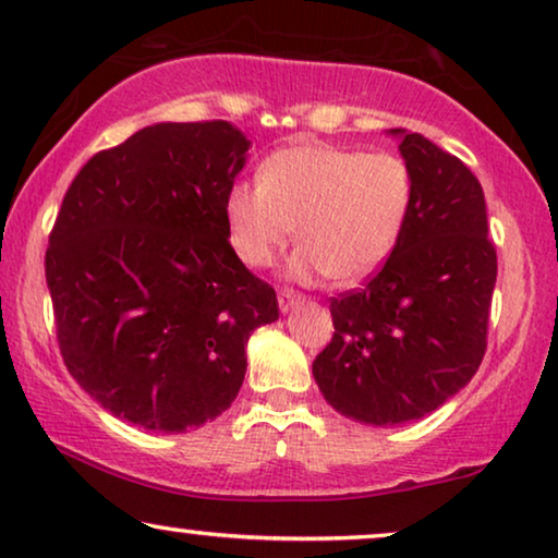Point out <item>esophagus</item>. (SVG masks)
I'll return each mask as SVG.
<instances>
[{
  "label": "esophagus",
  "instance_id": "esophagus-1",
  "mask_svg": "<svg viewBox=\"0 0 558 558\" xmlns=\"http://www.w3.org/2000/svg\"><path fill=\"white\" fill-rule=\"evenodd\" d=\"M295 303H301V295L293 293V290H280V293H278V305H280L282 313H288Z\"/></svg>",
  "mask_w": 558,
  "mask_h": 558
}]
</instances>
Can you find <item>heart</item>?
I'll return each mask as SVG.
<instances>
[{"label":"heart","mask_w":558,"mask_h":558,"mask_svg":"<svg viewBox=\"0 0 558 558\" xmlns=\"http://www.w3.org/2000/svg\"><path fill=\"white\" fill-rule=\"evenodd\" d=\"M414 204V179L397 154L331 144L280 148L260 182H238L225 197L227 238L250 268H268L293 238L288 278L356 286L389 260Z\"/></svg>","instance_id":"heart-1"}]
</instances>
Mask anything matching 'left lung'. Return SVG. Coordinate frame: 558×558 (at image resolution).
Returning <instances> with one entry per match:
<instances>
[{
    "label": "left lung",
    "mask_w": 558,
    "mask_h": 558,
    "mask_svg": "<svg viewBox=\"0 0 558 558\" xmlns=\"http://www.w3.org/2000/svg\"><path fill=\"white\" fill-rule=\"evenodd\" d=\"M389 136L414 179L410 222L364 288L331 298L333 339L313 361L326 402L374 427L425 417L473 379L498 276L473 171L422 133Z\"/></svg>",
    "instance_id": "left-lung-1"
}]
</instances>
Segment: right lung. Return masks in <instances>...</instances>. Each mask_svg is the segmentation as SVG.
Masks as SVG:
<instances>
[{"instance_id": "1", "label": "right lung", "mask_w": 558, "mask_h": 558, "mask_svg": "<svg viewBox=\"0 0 558 558\" xmlns=\"http://www.w3.org/2000/svg\"><path fill=\"white\" fill-rule=\"evenodd\" d=\"M247 148L227 121L146 125L77 171L54 219L45 278L62 361L148 433L219 417L245 379L250 333L278 320L276 290L227 238Z\"/></svg>"}]
</instances>
